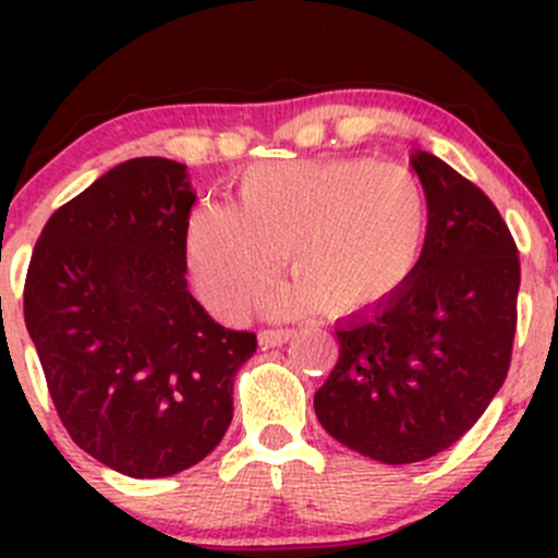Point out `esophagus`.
Masks as SVG:
<instances>
[{
    "mask_svg": "<svg viewBox=\"0 0 558 558\" xmlns=\"http://www.w3.org/2000/svg\"><path fill=\"white\" fill-rule=\"evenodd\" d=\"M291 337H294L291 329H264L262 335H258V342H262V348H278L283 345V342H289Z\"/></svg>",
    "mask_w": 558,
    "mask_h": 558,
    "instance_id": "obj_1",
    "label": "esophagus"
}]
</instances>
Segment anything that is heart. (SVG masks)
Returning <instances> with one entry per match:
<instances>
[{"label":"heart","mask_w":558,"mask_h":558,"mask_svg":"<svg viewBox=\"0 0 558 558\" xmlns=\"http://www.w3.org/2000/svg\"><path fill=\"white\" fill-rule=\"evenodd\" d=\"M429 202L413 172L373 159L258 161L238 178L234 207L199 205L185 227L191 269L216 313L240 318L264 300L269 315L386 307L418 269Z\"/></svg>","instance_id":"1"}]
</instances>
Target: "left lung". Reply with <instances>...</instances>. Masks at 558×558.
I'll return each instance as SVG.
<instances>
[{
  "instance_id": "obj_1",
  "label": "left lung",
  "mask_w": 558,
  "mask_h": 558,
  "mask_svg": "<svg viewBox=\"0 0 558 558\" xmlns=\"http://www.w3.org/2000/svg\"><path fill=\"white\" fill-rule=\"evenodd\" d=\"M418 269L386 307L335 326L340 359L315 391L320 426L351 451L415 464L451 448L505 384L521 264L494 202L426 150Z\"/></svg>"
}]
</instances>
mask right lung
<instances>
[{
	"mask_svg": "<svg viewBox=\"0 0 558 558\" xmlns=\"http://www.w3.org/2000/svg\"><path fill=\"white\" fill-rule=\"evenodd\" d=\"M189 167L143 156L53 213L32 253L24 318L72 440L129 477L199 464L227 435L253 331L185 283Z\"/></svg>",
	"mask_w": 558,
	"mask_h": 558,
	"instance_id": "1",
	"label": "right lung"
}]
</instances>
